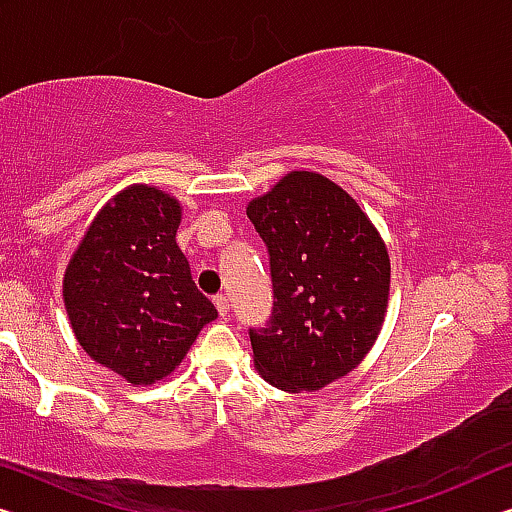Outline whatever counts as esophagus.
Returning a JSON list of instances; mask_svg holds the SVG:
<instances>
[{
	"instance_id": "esophagus-1",
	"label": "esophagus",
	"mask_w": 512,
	"mask_h": 512,
	"mask_svg": "<svg viewBox=\"0 0 512 512\" xmlns=\"http://www.w3.org/2000/svg\"><path fill=\"white\" fill-rule=\"evenodd\" d=\"M213 303H216V310H218V315H220V317H227V315H230V299H227L225 294L216 296V299H213Z\"/></svg>"
}]
</instances>
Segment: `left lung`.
I'll list each match as a JSON object with an SVG mask.
<instances>
[{
	"label": "left lung",
	"mask_w": 512,
	"mask_h": 512,
	"mask_svg": "<svg viewBox=\"0 0 512 512\" xmlns=\"http://www.w3.org/2000/svg\"><path fill=\"white\" fill-rule=\"evenodd\" d=\"M271 255L273 312L250 329L255 368L280 391H319L375 345L391 292L386 243L324 174L294 170L248 202Z\"/></svg>",
	"instance_id": "left-lung-1"
}]
</instances>
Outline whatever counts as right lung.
I'll list each match as a JSON object with an SVG mask.
<instances>
[{"instance_id":"1","label":"right lung","mask_w":512,"mask_h":512,"mask_svg":"<svg viewBox=\"0 0 512 512\" xmlns=\"http://www.w3.org/2000/svg\"><path fill=\"white\" fill-rule=\"evenodd\" d=\"M181 204L133 183L96 213L64 273L75 340L133 386L172 375L218 317L177 246Z\"/></svg>"}]
</instances>
